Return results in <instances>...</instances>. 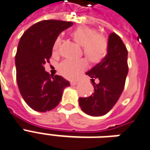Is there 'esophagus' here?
<instances>
[{"mask_svg":"<svg viewBox=\"0 0 150 150\" xmlns=\"http://www.w3.org/2000/svg\"><path fill=\"white\" fill-rule=\"evenodd\" d=\"M77 83H78V81H70V85H71L72 86H76Z\"/></svg>","mask_w":150,"mask_h":150,"instance_id":"obj_1","label":"esophagus"}]
</instances>
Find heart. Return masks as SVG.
Returning a JSON list of instances; mask_svg holds the SVG:
<instances>
[{"label": "heart", "instance_id": "1", "mask_svg": "<svg viewBox=\"0 0 150 150\" xmlns=\"http://www.w3.org/2000/svg\"><path fill=\"white\" fill-rule=\"evenodd\" d=\"M73 39L82 47L84 55L91 63H98L106 56L108 49L107 39L97 30L88 26H79L70 34ZM60 45V39L57 38L52 46L53 52H57ZM86 67L83 59L65 60L59 66L60 73L69 78L77 77Z\"/></svg>", "mask_w": 150, "mask_h": 150}]
</instances>
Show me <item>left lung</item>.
<instances>
[{
  "instance_id": "obj_1",
  "label": "left lung",
  "mask_w": 150,
  "mask_h": 150,
  "mask_svg": "<svg viewBox=\"0 0 150 150\" xmlns=\"http://www.w3.org/2000/svg\"><path fill=\"white\" fill-rule=\"evenodd\" d=\"M107 43L106 56L86 72L94 92L90 97L79 98L81 110L91 116H102L110 111L120 97L128 75V51L120 37L111 33ZM94 79H99L98 83Z\"/></svg>"
}]
</instances>
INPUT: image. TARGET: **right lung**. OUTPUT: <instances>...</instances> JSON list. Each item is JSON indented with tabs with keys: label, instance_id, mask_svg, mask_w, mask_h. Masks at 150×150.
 Listing matches in <instances>:
<instances>
[{
	"label": "right lung",
	"instance_id": "obj_1",
	"mask_svg": "<svg viewBox=\"0 0 150 150\" xmlns=\"http://www.w3.org/2000/svg\"><path fill=\"white\" fill-rule=\"evenodd\" d=\"M73 22L44 20L34 24L19 40L15 56L17 82L26 104L39 112L51 111L61 100L69 81L52 76L43 65L49 62L54 41Z\"/></svg>",
	"mask_w": 150,
	"mask_h": 150
}]
</instances>
